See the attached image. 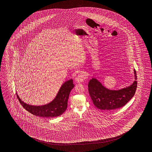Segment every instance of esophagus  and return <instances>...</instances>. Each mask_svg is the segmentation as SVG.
I'll return each mask as SVG.
<instances>
[{"instance_id": "obj_1", "label": "esophagus", "mask_w": 152, "mask_h": 152, "mask_svg": "<svg viewBox=\"0 0 152 152\" xmlns=\"http://www.w3.org/2000/svg\"><path fill=\"white\" fill-rule=\"evenodd\" d=\"M86 77V75H85V73H80L79 75H78L77 77H75V81L77 83H80L84 80V79H85Z\"/></svg>"}]
</instances>
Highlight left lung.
Returning a JSON list of instances; mask_svg holds the SVG:
<instances>
[{
	"label": "left lung",
	"mask_w": 152,
	"mask_h": 152,
	"mask_svg": "<svg viewBox=\"0 0 152 152\" xmlns=\"http://www.w3.org/2000/svg\"><path fill=\"white\" fill-rule=\"evenodd\" d=\"M135 81L130 86L119 90H111L104 87L97 79L92 77L88 82V92L93 103L100 110H111L124 106L135 94L137 81L135 69Z\"/></svg>",
	"instance_id": "8db88e82"
}]
</instances>
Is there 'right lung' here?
<instances>
[{"label":"right lung","instance_id":"add662e5","mask_svg":"<svg viewBox=\"0 0 152 152\" xmlns=\"http://www.w3.org/2000/svg\"><path fill=\"white\" fill-rule=\"evenodd\" d=\"M75 87L73 80L70 79L62 84L54 99L42 106H34L23 102L17 94V97L23 107L30 113L41 117H55L65 112L67 107L68 97L72 89Z\"/></svg>","mask_w":152,"mask_h":152}]
</instances>
